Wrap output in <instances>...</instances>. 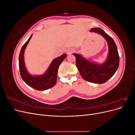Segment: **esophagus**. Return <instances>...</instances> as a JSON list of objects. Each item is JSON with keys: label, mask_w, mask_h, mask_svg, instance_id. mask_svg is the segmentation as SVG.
Here are the masks:
<instances>
[{"label": "esophagus", "mask_w": 135, "mask_h": 135, "mask_svg": "<svg viewBox=\"0 0 135 135\" xmlns=\"http://www.w3.org/2000/svg\"><path fill=\"white\" fill-rule=\"evenodd\" d=\"M73 52H74V50H73V49H72V48H69V49H68V50H66V54L68 55H70V54H72Z\"/></svg>", "instance_id": "esophagus-1"}]
</instances>
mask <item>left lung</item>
<instances>
[{"instance_id": "1", "label": "left lung", "mask_w": 135, "mask_h": 135, "mask_svg": "<svg viewBox=\"0 0 135 135\" xmlns=\"http://www.w3.org/2000/svg\"><path fill=\"white\" fill-rule=\"evenodd\" d=\"M91 31L101 35L107 40L109 47L107 61L99 65L91 62L79 55L73 54V55L76 58V67L84 80L91 83L103 84L115 73L119 66V56L116 44L111 36L100 28H92Z\"/></svg>"}]
</instances>
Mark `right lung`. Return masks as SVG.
I'll list each match as a JSON object with an SVG mask.
<instances>
[{"label":"right lung","instance_id":"1","mask_svg":"<svg viewBox=\"0 0 135 135\" xmlns=\"http://www.w3.org/2000/svg\"><path fill=\"white\" fill-rule=\"evenodd\" d=\"M32 37L30 36L27 42L23 45L19 55V69L22 80L30 87L38 91H44L53 87L57 80L59 67L64 59L67 56L64 54L52 61L50 67L44 74L39 76H32L27 71L23 60L24 52L28 43Z\"/></svg>","mask_w":135,"mask_h":135}]
</instances>
